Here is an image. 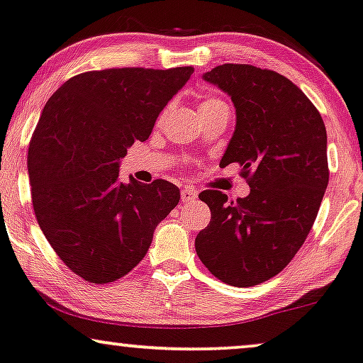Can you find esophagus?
Listing matches in <instances>:
<instances>
[{
	"mask_svg": "<svg viewBox=\"0 0 363 363\" xmlns=\"http://www.w3.org/2000/svg\"><path fill=\"white\" fill-rule=\"evenodd\" d=\"M197 197V191L192 189V187H184L181 191V201L182 203H192Z\"/></svg>",
	"mask_w": 363,
	"mask_h": 363,
	"instance_id": "esophagus-1",
	"label": "esophagus"
}]
</instances>
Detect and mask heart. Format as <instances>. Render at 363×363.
Segmentation results:
<instances>
[{"mask_svg":"<svg viewBox=\"0 0 363 363\" xmlns=\"http://www.w3.org/2000/svg\"><path fill=\"white\" fill-rule=\"evenodd\" d=\"M219 107H226V104H224L223 100H219L218 97H211V95H209V97H204L199 102V112L201 113L211 112V110L219 108Z\"/></svg>","mask_w":363,"mask_h":363,"instance_id":"1","label":"heart"}]
</instances>
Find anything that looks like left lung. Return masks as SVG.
I'll return each instance as SVG.
<instances>
[{
  "mask_svg": "<svg viewBox=\"0 0 363 363\" xmlns=\"http://www.w3.org/2000/svg\"><path fill=\"white\" fill-rule=\"evenodd\" d=\"M204 80L236 107L219 166L240 164L251 191L236 201L201 192L211 221L196 238V253L221 281L255 286L283 272L313 226L330 176L327 128L303 91L273 70L224 63Z\"/></svg>",
  "mask_w": 363,
  "mask_h": 363,
  "instance_id": "1",
  "label": "left lung"
}]
</instances>
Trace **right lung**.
<instances>
[{
  "instance_id": "add662e5",
  "label": "right lung",
  "mask_w": 363,
  "mask_h": 363,
  "mask_svg": "<svg viewBox=\"0 0 363 363\" xmlns=\"http://www.w3.org/2000/svg\"><path fill=\"white\" fill-rule=\"evenodd\" d=\"M194 72L107 68L67 80L45 105L28 147L36 221L60 259L89 283L125 277L179 203L172 182L118 181V162L147 140Z\"/></svg>"
}]
</instances>
